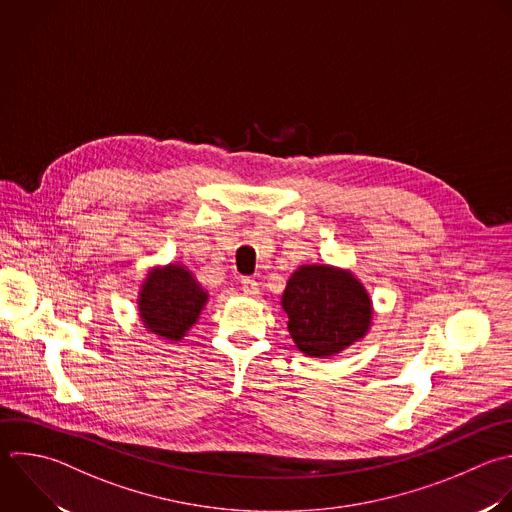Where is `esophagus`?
<instances>
[{
  "label": "esophagus",
  "instance_id": "1",
  "mask_svg": "<svg viewBox=\"0 0 512 512\" xmlns=\"http://www.w3.org/2000/svg\"><path fill=\"white\" fill-rule=\"evenodd\" d=\"M242 292H244L246 296H258L260 284H258L254 278H244V280H242Z\"/></svg>",
  "mask_w": 512,
  "mask_h": 512
}]
</instances>
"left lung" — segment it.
I'll list each match as a JSON object with an SVG mask.
<instances>
[{"label":"left lung","mask_w":512,"mask_h":512,"mask_svg":"<svg viewBox=\"0 0 512 512\" xmlns=\"http://www.w3.org/2000/svg\"><path fill=\"white\" fill-rule=\"evenodd\" d=\"M280 306L296 348L310 358H330L362 340L374 318L364 284L348 268L302 264L286 282Z\"/></svg>","instance_id":"1"}]
</instances>
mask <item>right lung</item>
I'll use <instances>...</instances> for the list:
<instances>
[{
  "label": "right lung",
  "mask_w": 512,
  "mask_h": 512,
  "mask_svg": "<svg viewBox=\"0 0 512 512\" xmlns=\"http://www.w3.org/2000/svg\"><path fill=\"white\" fill-rule=\"evenodd\" d=\"M210 294L180 262L152 266L138 290V316L162 342H182L198 322Z\"/></svg>",
  "instance_id": "obj_1"
}]
</instances>
